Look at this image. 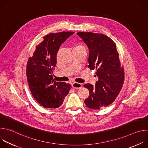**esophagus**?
<instances>
[{
  "mask_svg": "<svg viewBox=\"0 0 148 148\" xmlns=\"http://www.w3.org/2000/svg\"><path fill=\"white\" fill-rule=\"evenodd\" d=\"M72 87H73V88H74L79 89V88H80L82 87V84H80V83L75 82H73V83Z\"/></svg>",
  "mask_w": 148,
  "mask_h": 148,
  "instance_id": "34e87169",
  "label": "esophagus"
}]
</instances>
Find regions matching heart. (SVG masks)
Wrapping results in <instances>:
<instances>
[{"mask_svg": "<svg viewBox=\"0 0 148 148\" xmlns=\"http://www.w3.org/2000/svg\"><path fill=\"white\" fill-rule=\"evenodd\" d=\"M77 47H83L82 46H77Z\"/></svg>", "mask_w": 148, "mask_h": 148, "instance_id": "obj_1", "label": "heart"}]
</instances>
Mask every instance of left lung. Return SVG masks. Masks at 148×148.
I'll list each match as a JSON object with an SVG mask.
<instances>
[{
  "label": "left lung",
  "instance_id": "8db88e82",
  "mask_svg": "<svg viewBox=\"0 0 148 148\" xmlns=\"http://www.w3.org/2000/svg\"><path fill=\"white\" fill-rule=\"evenodd\" d=\"M90 50L88 68L96 69L99 79L95 87L86 84L90 91L84 103L91 110H100L112 103L119 95L124 82V68L119 58L114 41L103 34L91 32L77 33Z\"/></svg>",
  "mask_w": 148,
  "mask_h": 148
}]
</instances>
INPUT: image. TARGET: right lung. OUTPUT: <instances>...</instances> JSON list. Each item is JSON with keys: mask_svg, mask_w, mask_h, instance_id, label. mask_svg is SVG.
Listing matches in <instances>:
<instances>
[{"mask_svg": "<svg viewBox=\"0 0 148 148\" xmlns=\"http://www.w3.org/2000/svg\"><path fill=\"white\" fill-rule=\"evenodd\" d=\"M74 33L62 32L46 35L28 60L26 75L29 87L33 97L43 107L58 108L71 88L70 84L55 81L53 71L61 45Z\"/></svg>", "mask_w": 148, "mask_h": 148, "instance_id": "add662e5", "label": "right lung"}]
</instances>
